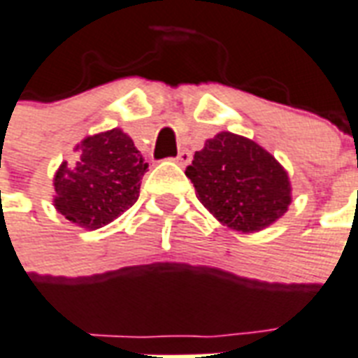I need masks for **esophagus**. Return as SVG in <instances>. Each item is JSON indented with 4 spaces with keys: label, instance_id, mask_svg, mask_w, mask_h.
I'll use <instances>...</instances> for the list:
<instances>
[{
    "label": "esophagus",
    "instance_id": "1",
    "mask_svg": "<svg viewBox=\"0 0 358 358\" xmlns=\"http://www.w3.org/2000/svg\"><path fill=\"white\" fill-rule=\"evenodd\" d=\"M174 161H176V163H178V165H187V163H189V161H192V153L187 152V150H180L178 152V155H176V159H174Z\"/></svg>",
    "mask_w": 358,
    "mask_h": 358
}]
</instances>
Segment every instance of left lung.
<instances>
[{"mask_svg": "<svg viewBox=\"0 0 358 358\" xmlns=\"http://www.w3.org/2000/svg\"><path fill=\"white\" fill-rule=\"evenodd\" d=\"M186 176L208 213L243 233L271 226L292 201L290 180L279 161L254 140L233 132L206 140Z\"/></svg>", "mask_w": 358, "mask_h": 358, "instance_id": "8db88e82", "label": "left lung"}]
</instances>
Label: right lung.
I'll return each instance as SVG.
<instances>
[{
    "instance_id": "right-lung-1",
    "label": "right lung",
    "mask_w": 358,
    "mask_h": 358,
    "mask_svg": "<svg viewBox=\"0 0 358 358\" xmlns=\"http://www.w3.org/2000/svg\"><path fill=\"white\" fill-rule=\"evenodd\" d=\"M76 150V165L62 163L52 180L55 208L76 226L98 229L136 203L148 163L121 129L87 136Z\"/></svg>"
}]
</instances>
